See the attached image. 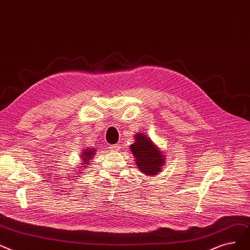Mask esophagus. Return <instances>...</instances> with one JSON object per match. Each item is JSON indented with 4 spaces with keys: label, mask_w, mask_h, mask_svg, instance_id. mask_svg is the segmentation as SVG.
Segmentation results:
<instances>
[{
    "label": "esophagus",
    "mask_w": 250,
    "mask_h": 250,
    "mask_svg": "<svg viewBox=\"0 0 250 250\" xmlns=\"http://www.w3.org/2000/svg\"><path fill=\"white\" fill-rule=\"evenodd\" d=\"M109 148L111 149V151H118V150L121 149V146H120V145L116 144V145H110Z\"/></svg>",
    "instance_id": "1"
}]
</instances>
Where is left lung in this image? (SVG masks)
<instances>
[{"label": "left lung", "instance_id": "8db88e82", "mask_svg": "<svg viewBox=\"0 0 250 250\" xmlns=\"http://www.w3.org/2000/svg\"><path fill=\"white\" fill-rule=\"evenodd\" d=\"M134 139V144L130 146V150L135 157V163L140 172L148 176L160 173L165 164L164 154L160 148L145 133H137Z\"/></svg>", "mask_w": 250, "mask_h": 250}]
</instances>
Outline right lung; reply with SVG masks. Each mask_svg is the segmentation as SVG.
<instances>
[{"label": "right lung", "instance_id": "1", "mask_svg": "<svg viewBox=\"0 0 250 250\" xmlns=\"http://www.w3.org/2000/svg\"><path fill=\"white\" fill-rule=\"evenodd\" d=\"M94 153H96V148H93V147H86V148H84V149L82 150V152H81L82 164L81 165H82L83 168L87 167V165L91 164L90 160L94 156Z\"/></svg>", "mask_w": 250, "mask_h": 250}]
</instances>
